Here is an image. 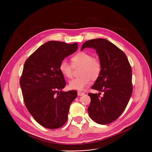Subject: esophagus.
Wrapping results in <instances>:
<instances>
[{
	"label": "esophagus",
	"mask_w": 152,
	"mask_h": 152,
	"mask_svg": "<svg viewBox=\"0 0 152 152\" xmlns=\"http://www.w3.org/2000/svg\"><path fill=\"white\" fill-rule=\"evenodd\" d=\"M77 95H78L79 96H82L84 95V93L80 92V91H78V92H77Z\"/></svg>",
	"instance_id": "34e87169"
}]
</instances>
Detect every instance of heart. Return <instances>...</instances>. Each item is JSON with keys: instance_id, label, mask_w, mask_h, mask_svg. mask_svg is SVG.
Here are the masks:
<instances>
[{"instance_id": "obj_1", "label": "heart", "mask_w": 152, "mask_h": 152, "mask_svg": "<svg viewBox=\"0 0 152 152\" xmlns=\"http://www.w3.org/2000/svg\"><path fill=\"white\" fill-rule=\"evenodd\" d=\"M72 65L65 59L62 60L59 66L60 72L65 77L71 78L72 76L73 66L79 67L80 77L70 81L69 87L70 90L82 91L87 86L90 79H97L102 70V64L96 57L86 52H80L75 54L71 58Z\"/></svg>"}]
</instances>
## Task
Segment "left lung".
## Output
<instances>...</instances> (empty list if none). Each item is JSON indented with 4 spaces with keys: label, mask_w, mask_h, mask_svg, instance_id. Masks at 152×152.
Instances as JSON below:
<instances>
[{
    "label": "left lung",
    "mask_w": 152,
    "mask_h": 152,
    "mask_svg": "<svg viewBox=\"0 0 152 152\" xmlns=\"http://www.w3.org/2000/svg\"><path fill=\"white\" fill-rule=\"evenodd\" d=\"M88 48L96 50L102 64L101 73L91 88L104 93L102 97L88 94L91 102L88 112L97 123L107 124L121 115L131 97L132 69L125 53L106 39L86 41L81 50Z\"/></svg>",
    "instance_id": "obj_1"
}]
</instances>
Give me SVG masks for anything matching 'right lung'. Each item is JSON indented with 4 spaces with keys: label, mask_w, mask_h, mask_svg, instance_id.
<instances>
[{
    "label": "right lung",
    "mask_w": 152,
    "mask_h": 152,
    "mask_svg": "<svg viewBox=\"0 0 152 152\" xmlns=\"http://www.w3.org/2000/svg\"><path fill=\"white\" fill-rule=\"evenodd\" d=\"M77 43L50 41L38 48L26 61L20 80L28 110L42 126L59 128L66 123L69 108L77 93L63 91L66 85L59 66L77 49Z\"/></svg>",
    "instance_id": "add662e5"
}]
</instances>
